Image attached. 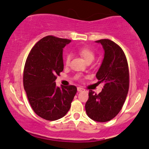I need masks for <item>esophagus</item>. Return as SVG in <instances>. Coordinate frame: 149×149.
<instances>
[{"mask_svg": "<svg viewBox=\"0 0 149 149\" xmlns=\"http://www.w3.org/2000/svg\"><path fill=\"white\" fill-rule=\"evenodd\" d=\"M77 90L79 92H81V91H85V89L83 88H81V87H78Z\"/></svg>", "mask_w": 149, "mask_h": 149, "instance_id": "obj_1", "label": "esophagus"}]
</instances>
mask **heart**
<instances>
[{"label": "heart", "instance_id": "b5f03b06", "mask_svg": "<svg viewBox=\"0 0 149 149\" xmlns=\"http://www.w3.org/2000/svg\"><path fill=\"white\" fill-rule=\"evenodd\" d=\"M79 54L84 58V60L86 61V62L88 61H93L95 58V54L92 50H91L88 48H81L79 49ZM70 61V55L67 54L65 56V63L66 65H68Z\"/></svg>", "mask_w": 149, "mask_h": 149}]
</instances>
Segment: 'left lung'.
<instances>
[{"label":"left lung","instance_id":"8db88e82","mask_svg":"<svg viewBox=\"0 0 149 149\" xmlns=\"http://www.w3.org/2000/svg\"><path fill=\"white\" fill-rule=\"evenodd\" d=\"M104 50V58L96 76L103 88L98 94L90 90L86 103L88 116L98 122L113 119L121 110L129 88L126 57L119 46L109 39L96 40Z\"/></svg>","mask_w":149,"mask_h":149}]
</instances>
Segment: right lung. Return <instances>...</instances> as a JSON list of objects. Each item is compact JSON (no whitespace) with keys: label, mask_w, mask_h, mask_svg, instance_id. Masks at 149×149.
Wrapping results in <instances>:
<instances>
[{"label":"right lung","mask_w":149,"mask_h":149,"mask_svg":"<svg viewBox=\"0 0 149 149\" xmlns=\"http://www.w3.org/2000/svg\"><path fill=\"white\" fill-rule=\"evenodd\" d=\"M71 41L48 36L31 49L23 72V86L33 110L48 120L63 117L77 92L75 86H56L55 81L63 70V49Z\"/></svg>","instance_id":"add662e5"}]
</instances>
